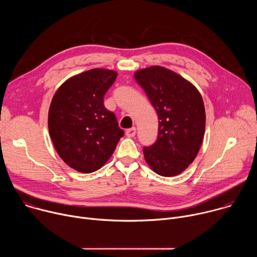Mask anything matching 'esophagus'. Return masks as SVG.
<instances>
[{
  "label": "esophagus",
  "mask_w": 257,
  "mask_h": 257,
  "mask_svg": "<svg viewBox=\"0 0 257 257\" xmlns=\"http://www.w3.org/2000/svg\"><path fill=\"white\" fill-rule=\"evenodd\" d=\"M135 134H136V128L135 127H132V128L126 130V136H128V137H134Z\"/></svg>",
  "instance_id": "obj_1"
}]
</instances>
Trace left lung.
Instances as JSON below:
<instances>
[{
  "instance_id": "obj_1",
  "label": "left lung",
  "mask_w": 257,
  "mask_h": 257,
  "mask_svg": "<svg viewBox=\"0 0 257 257\" xmlns=\"http://www.w3.org/2000/svg\"><path fill=\"white\" fill-rule=\"evenodd\" d=\"M137 83L159 117L157 141L144 146L146 163L159 175L182 173L196 158L205 130V111L198 90L177 73L160 66L135 72Z\"/></svg>"
}]
</instances>
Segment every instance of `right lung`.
<instances>
[{"instance_id": "right-lung-1", "label": "right lung", "mask_w": 257, "mask_h": 257, "mask_svg": "<svg viewBox=\"0 0 257 257\" xmlns=\"http://www.w3.org/2000/svg\"><path fill=\"white\" fill-rule=\"evenodd\" d=\"M117 72L91 69L68 79L55 93L49 131L60 158L81 173L100 169L124 136L117 118L103 105V96Z\"/></svg>"}]
</instances>
